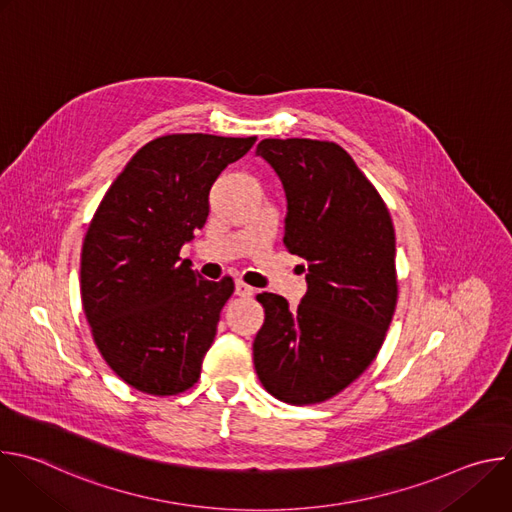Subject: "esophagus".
I'll use <instances>...</instances> for the list:
<instances>
[{
  "label": "esophagus",
  "instance_id": "1",
  "mask_svg": "<svg viewBox=\"0 0 512 512\" xmlns=\"http://www.w3.org/2000/svg\"><path fill=\"white\" fill-rule=\"evenodd\" d=\"M235 294H237L239 298H251V296L255 294V289H253L251 285H247L245 281H237V283H235Z\"/></svg>",
  "mask_w": 512,
  "mask_h": 512
}]
</instances>
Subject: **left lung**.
<instances>
[{"instance_id":"obj_1","label":"left lung","mask_w":512,"mask_h":512,"mask_svg":"<svg viewBox=\"0 0 512 512\" xmlns=\"http://www.w3.org/2000/svg\"><path fill=\"white\" fill-rule=\"evenodd\" d=\"M279 176L289 253L304 259L308 291L296 310L257 296L265 322L253 342L261 385L289 405L322 403L356 381L379 354L397 306L391 214L334 141L263 139Z\"/></svg>"}]
</instances>
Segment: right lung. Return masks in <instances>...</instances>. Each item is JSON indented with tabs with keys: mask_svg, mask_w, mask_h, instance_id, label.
I'll return each instance as SVG.
<instances>
[{
	"mask_svg": "<svg viewBox=\"0 0 512 512\" xmlns=\"http://www.w3.org/2000/svg\"><path fill=\"white\" fill-rule=\"evenodd\" d=\"M257 137L174 133L152 139L103 196L81 253V300L93 340L129 387L178 395L202 369L231 277L202 279L180 261L208 216V192Z\"/></svg>",
	"mask_w": 512,
	"mask_h": 512,
	"instance_id": "add662e5",
	"label": "right lung"
}]
</instances>
